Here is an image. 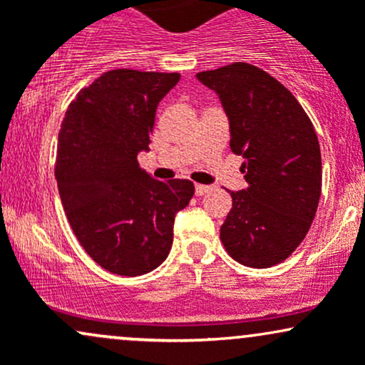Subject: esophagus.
Instances as JSON below:
<instances>
[{
	"label": "esophagus",
	"mask_w": 365,
	"mask_h": 365,
	"mask_svg": "<svg viewBox=\"0 0 365 365\" xmlns=\"http://www.w3.org/2000/svg\"><path fill=\"white\" fill-rule=\"evenodd\" d=\"M209 190H211V187H209V185H200V183H197V185H195V194L197 195L207 194Z\"/></svg>",
	"instance_id": "esophagus-1"
}]
</instances>
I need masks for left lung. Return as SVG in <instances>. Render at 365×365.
<instances>
[{"instance_id": "8db88e82", "label": "left lung", "mask_w": 365, "mask_h": 365, "mask_svg": "<svg viewBox=\"0 0 365 365\" xmlns=\"http://www.w3.org/2000/svg\"><path fill=\"white\" fill-rule=\"evenodd\" d=\"M220 98L230 148L244 158L247 188L230 192L221 226L226 252L249 267H271L307 235L321 197V149L312 121L283 83L249 63L197 73Z\"/></svg>"}]
</instances>
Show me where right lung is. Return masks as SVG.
I'll return each instance as SVG.
<instances>
[{
	"label": "right lung",
	"mask_w": 365,
	"mask_h": 365,
	"mask_svg": "<svg viewBox=\"0 0 365 365\" xmlns=\"http://www.w3.org/2000/svg\"><path fill=\"white\" fill-rule=\"evenodd\" d=\"M180 73L111 70L70 103L58 135V192L75 237L120 276L156 269L173 244L175 216L194 195L188 180H154L137 161L149 150L158 104Z\"/></svg>",
	"instance_id": "add662e5"
}]
</instances>
